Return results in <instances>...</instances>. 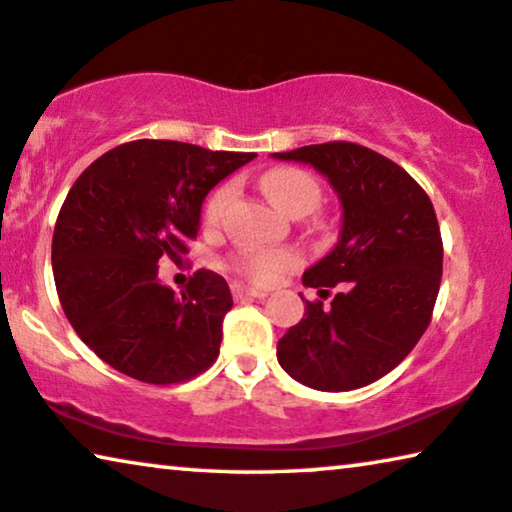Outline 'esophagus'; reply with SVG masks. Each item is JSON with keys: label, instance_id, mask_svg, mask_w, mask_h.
Returning a JSON list of instances; mask_svg holds the SVG:
<instances>
[{"label": "esophagus", "instance_id": "obj_1", "mask_svg": "<svg viewBox=\"0 0 512 512\" xmlns=\"http://www.w3.org/2000/svg\"><path fill=\"white\" fill-rule=\"evenodd\" d=\"M232 294H234L236 301H246V299L264 301L266 296H269L266 292H259V289H250V287H243V285H234L232 287Z\"/></svg>", "mask_w": 512, "mask_h": 512}]
</instances>
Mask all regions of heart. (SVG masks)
<instances>
[{
	"label": "heart",
	"instance_id": "heart-1",
	"mask_svg": "<svg viewBox=\"0 0 512 512\" xmlns=\"http://www.w3.org/2000/svg\"><path fill=\"white\" fill-rule=\"evenodd\" d=\"M264 195L276 204L287 216H305L322 202V186L310 172L299 167H276L262 174L259 179ZM236 197L234 183H223L213 190L211 197L204 204V225L209 230L223 225V220L230 211ZM301 264V255L294 248H250L241 250L230 259V269L236 276L255 282V285H273L287 271L296 269Z\"/></svg>",
	"mask_w": 512,
	"mask_h": 512
}]
</instances>
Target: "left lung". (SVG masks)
Here are the masks:
<instances>
[{"instance_id": "1", "label": "left lung", "mask_w": 512, "mask_h": 512, "mask_svg": "<svg viewBox=\"0 0 512 512\" xmlns=\"http://www.w3.org/2000/svg\"><path fill=\"white\" fill-rule=\"evenodd\" d=\"M326 174L342 202L340 241L303 273L322 299L278 342L287 375L317 391L368 386L400 365L432 322L444 243L425 190L398 163L356 142L285 154ZM339 289L329 306L330 287Z\"/></svg>"}]
</instances>
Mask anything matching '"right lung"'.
<instances>
[{
  "label": "right lung",
  "instance_id": "1",
  "mask_svg": "<svg viewBox=\"0 0 512 512\" xmlns=\"http://www.w3.org/2000/svg\"><path fill=\"white\" fill-rule=\"evenodd\" d=\"M255 154L174 140H133L80 174L52 234L59 303L98 358L144 384H181L220 352L232 294L200 269L183 289L158 282V259H179L197 236L202 202Z\"/></svg>",
  "mask_w": 512,
  "mask_h": 512
}]
</instances>
